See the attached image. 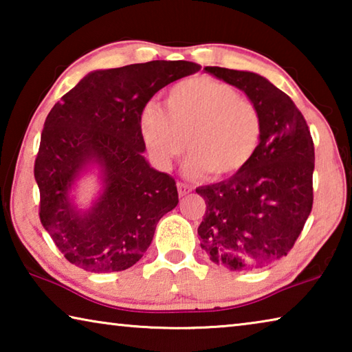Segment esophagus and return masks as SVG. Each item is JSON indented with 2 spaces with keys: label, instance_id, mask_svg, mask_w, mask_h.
<instances>
[{
  "label": "esophagus",
  "instance_id": "esophagus-1",
  "mask_svg": "<svg viewBox=\"0 0 352 352\" xmlns=\"http://www.w3.org/2000/svg\"><path fill=\"white\" fill-rule=\"evenodd\" d=\"M177 188H178V194H180V197H183V195H186L190 192V190H192L190 189V186H188V184L180 183V182L177 183Z\"/></svg>",
  "mask_w": 352,
  "mask_h": 352
}]
</instances>
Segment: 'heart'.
<instances>
[{"label":"heart","mask_w":352,"mask_h":352,"mask_svg":"<svg viewBox=\"0 0 352 352\" xmlns=\"http://www.w3.org/2000/svg\"><path fill=\"white\" fill-rule=\"evenodd\" d=\"M164 109L148 104L140 118L142 140L162 169H169L186 146L190 177L222 180L245 168L259 146V110L225 82L206 76L177 82Z\"/></svg>","instance_id":"b5f03b06"}]
</instances>
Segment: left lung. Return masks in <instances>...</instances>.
Masks as SVG:
<instances>
[{
	"mask_svg": "<svg viewBox=\"0 0 352 352\" xmlns=\"http://www.w3.org/2000/svg\"><path fill=\"white\" fill-rule=\"evenodd\" d=\"M206 73L247 94L262 132L253 158L220 183L195 189L206 212L197 233L210 259L231 272L264 269L287 256L312 210L314 141L287 94L252 71L219 67Z\"/></svg>",
	"mask_w": 352,
	"mask_h": 352,
	"instance_id": "left-lung-1",
	"label": "left lung"
}]
</instances>
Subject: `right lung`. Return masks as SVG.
Masks as SVG:
<instances>
[{
	"instance_id": "right-lung-1",
	"label": "right lung",
	"mask_w": 352,
	"mask_h": 352,
	"mask_svg": "<svg viewBox=\"0 0 352 352\" xmlns=\"http://www.w3.org/2000/svg\"><path fill=\"white\" fill-rule=\"evenodd\" d=\"M199 69L186 60L96 69L52 107L34 175L41 225L71 264L94 273L127 270L151 245L160 219L177 206L175 180L142 155L140 118L155 93ZM93 168L101 190L83 210L72 190Z\"/></svg>"
}]
</instances>
